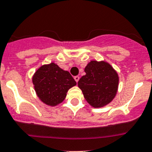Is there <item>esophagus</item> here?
I'll return each mask as SVG.
<instances>
[{
  "label": "esophagus",
  "instance_id": "esophagus-1",
  "mask_svg": "<svg viewBox=\"0 0 152 152\" xmlns=\"http://www.w3.org/2000/svg\"><path fill=\"white\" fill-rule=\"evenodd\" d=\"M74 78H75V80L76 81V82H77L78 81H79V77H78V76H75Z\"/></svg>",
  "mask_w": 152,
  "mask_h": 152
}]
</instances>
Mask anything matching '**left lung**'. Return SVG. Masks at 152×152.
<instances>
[{"instance_id": "left-lung-1", "label": "left lung", "mask_w": 152, "mask_h": 152, "mask_svg": "<svg viewBox=\"0 0 152 152\" xmlns=\"http://www.w3.org/2000/svg\"><path fill=\"white\" fill-rule=\"evenodd\" d=\"M77 86L86 101L93 107H102L112 101L118 87V75L105 61L89 62Z\"/></svg>"}]
</instances>
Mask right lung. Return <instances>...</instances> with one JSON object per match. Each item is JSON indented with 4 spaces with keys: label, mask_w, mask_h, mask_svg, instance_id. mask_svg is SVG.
<instances>
[{
    "label": "right lung",
    "mask_w": 152,
    "mask_h": 152,
    "mask_svg": "<svg viewBox=\"0 0 152 152\" xmlns=\"http://www.w3.org/2000/svg\"><path fill=\"white\" fill-rule=\"evenodd\" d=\"M32 82L39 99L44 104L53 107L64 101L67 91L76 86V82L70 73L54 63L37 69Z\"/></svg>",
    "instance_id": "1"
}]
</instances>
